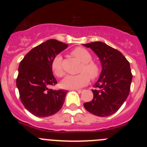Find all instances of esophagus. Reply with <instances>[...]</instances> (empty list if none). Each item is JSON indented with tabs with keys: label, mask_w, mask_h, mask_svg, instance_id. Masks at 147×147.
<instances>
[{
	"label": "esophagus",
	"mask_w": 147,
	"mask_h": 147,
	"mask_svg": "<svg viewBox=\"0 0 147 147\" xmlns=\"http://www.w3.org/2000/svg\"><path fill=\"white\" fill-rule=\"evenodd\" d=\"M76 90L79 93H81L82 92H83V90Z\"/></svg>",
	"instance_id": "esophagus-1"
}]
</instances>
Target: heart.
Returning <instances> with one entry per match:
<instances>
[{
	"instance_id": "obj_1",
	"label": "heart",
	"mask_w": 147,
	"mask_h": 147,
	"mask_svg": "<svg viewBox=\"0 0 147 147\" xmlns=\"http://www.w3.org/2000/svg\"><path fill=\"white\" fill-rule=\"evenodd\" d=\"M71 54L82 63L80 67V74L77 75H68L61 82V86L65 89H77L88 85L90 77L95 80L99 75V67L92 60L91 54L85 49L78 47L72 51ZM62 58L60 55L56 56L51 62V68L54 74L58 77L64 75L62 67Z\"/></svg>"
}]
</instances>
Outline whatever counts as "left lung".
Returning <instances> with one entry per match:
<instances>
[{
    "instance_id": "left-lung-1",
    "label": "left lung",
    "mask_w": 147,
    "mask_h": 147,
    "mask_svg": "<svg viewBox=\"0 0 147 147\" xmlns=\"http://www.w3.org/2000/svg\"><path fill=\"white\" fill-rule=\"evenodd\" d=\"M90 48L102 65L98 81L92 90L93 99L84 103L88 112L100 117L115 113L127 99L130 90L132 75L130 65L124 56L116 49L102 42L83 44Z\"/></svg>"
}]
</instances>
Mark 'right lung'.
Wrapping results in <instances>:
<instances>
[{
    "label": "right lung",
    "instance_id": "obj_1",
    "mask_svg": "<svg viewBox=\"0 0 147 147\" xmlns=\"http://www.w3.org/2000/svg\"><path fill=\"white\" fill-rule=\"evenodd\" d=\"M67 47V44L49 40L32 49L20 62L17 88L24 107L35 116L54 115L64 104L67 91L49 87L57 83L51 68L53 59Z\"/></svg>",
    "mask_w": 147,
    "mask_h": 147
}]
</instances>
